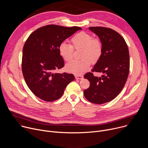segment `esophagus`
Here are the masks:
<instances>
[{
  "instance_id": "1",
  "label": "esophagus",
  "mask_w": 148,
  "mask_h": 148,
  "mask_svg": "<svg viewBox=\"0 0 148 148\" xmlns=\"http://www.w3.org/2000/svg\"><path fill=\"white\" fill-rule=\"evenodd\" d=\"M75 77L76 79H81L83 78V76L81 75H75Z\"/></svg>"
}]
</instances>
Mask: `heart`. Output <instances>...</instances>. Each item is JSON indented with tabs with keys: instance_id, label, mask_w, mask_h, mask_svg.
I'll return each mask as SVG.
<instances>
[{
	"instance_id": "heart-1",
	"label": "heart",
	"mask_w": 148,
	"mask_h": 148,
	"mask_svg": "<svg viewBox=\"0 0 148 148\" xmlns=\"http://www.w3.org/2000/svg\"><path fill=\"white\" fill-rule=\"evenodd\" d=\"M71 45L65 42L58 47V53L66 61H70L73 58L74 49L81 50L80 60H73L66 66V70L74 74L79 75L86 72L90 67L91 62H97L102 53L101 41L87 32H81L76 34L71 39Z\"/></svg>"
}]
</instances>
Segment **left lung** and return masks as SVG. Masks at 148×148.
Here are the masks:
<instances>
[{"label":"left lung","instance_id":"left-lung-1","mask_svg":"<svg viewBox=\"0 0 148 148\" xmlns=\"http://www.w3.org/2000/svg\"><path fill=\"white\" fill-rule=\"evenodd\" d=\"M88 29L99 38L102 53L92 72L84 75L90 86L84 91V94L90 102L102 104L116 98L124 87L130 72L129 50L123 37L116 31L103 27ZM94 72L104 74L95 77Z\"/></svg>","mask_w":148,"mask_h":148}]
</instances>
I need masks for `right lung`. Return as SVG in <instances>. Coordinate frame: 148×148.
<instances>
[{
	"label": "right lung",
	"instance_id": "1",
	"mask_svg": "<svg viewBox=\"0 0 148 148\" xmlns=\"http://www.w3.org/2000/svg\"><path fill=\"white\" fill-rule=\"evenodd\" d=\"M79 27L50 25L40 27L27 38L23 49L22 69L27 85L38 98L47 102L59 99L68 84L74 80L72 74L54 73L64 66L58 47Z\"/></svg>",
	"mask_w": 148,
	"mask_h": 148
}]
</instances>
